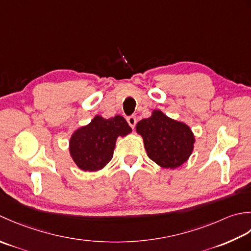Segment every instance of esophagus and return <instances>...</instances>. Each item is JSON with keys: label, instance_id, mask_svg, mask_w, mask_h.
Instances as JSON below:
<instances>
[{"label": "esophagus", "instance_id": "1", "mask_svg": "<svg viewBox=\"0 0 251 251\" xmlns=\"http://www.w3.org/2000/svg\"><path fill=\"white\" fill-rule=\"evenodd\" d=\"M126 121H127V124H129V126L132 127V129H133V127H134L135 125H136V118H135V116L127 117Z\"/></svg>", "mask_w": 251, "mask_h": 251}]
</instances>
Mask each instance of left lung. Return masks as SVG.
Listing matches in <instances>:
<instances>
[{
	"label": "left lung",
	"mask_w": 251,
	"mask_h": 251,
	"mask_svg": "<svg viewBox=\"0 0 251 251\" xmlns=\"http://www.w3.org/2000/svg\"><path fill=\"white\" fill-rule=\"evenodd\" d=\"M136 131L143 137L148 157L162 168L180 167L193 151L195 139L190 127L160 110H154L150 118L141 120Z\"/></svg>",
	"instance_id": "1"
}]
</instances>
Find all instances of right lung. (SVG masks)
Listing matches in <instances>:
<instances>
[{"mask_svg":"<svg viewBox=\"0 0 251 251\" xmlns=\"http://www.w3.org/2000/svg\"><path fill=\"white\" fill-rule=\"evenodd\" d=\"M132 131L122 116L104 119L96 116L91 124L76 130L69 142L70 155L81 170L97 171L108 163L116 140Z\"/></svg>","mask_w":251,"mask_h":251,"instance_id":"obj_1","label":"right lung"}]
</instances>
